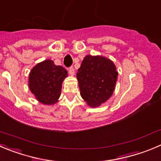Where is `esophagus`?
Returning a JSON list of instances; mask_svg holds the SVG:
<instances>
[{
	"label": "esophagus",
	"mask_w": 161,
	"mask_h": 161,
	"mask_svg": "<svg viewBox=\"0 0 161 161\" xmlns=\"http://www.w3.org/2000/svg\"><path fill=\"white\" fill-rule=\"evenodd\" d=\"M69 73L71 76H73V75L75 74V70L74 69H73V67H70V68L69 69Z\"/></svg>",
	"instance_id": "34e87169"
}]
</instances>
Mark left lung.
I'll return each mask as SVG.
<instances>
[{
    "instance_id": "1",
    "label": "left lung",
    "mask_w": 161,
    "mask_h": 161,
    "mask_svg": "<svg viewBox=\"0 0 161 161\" xmlns=\"http://www.w3.org/2000/svg\"><path fill=\"white\" fill-rule=\"evenodd\" d=\"M80 96L91 108H97L110 99L115 89L118 71L111 59L100 55H87L76 73Z\"/></svg>"
}]
</instances>
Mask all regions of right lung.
<instances>
[{"label": "right lung", "mask_w": 161, "mask_h": 161, "mask_svg": "<svg viewBox=\"0 0 161 161\" xmlns=\"http://www.w3.org/2000/svg\"><path fill=\"white\" fill-rule=\"evenodd\" d=\"M68 72L56 65L50 59L41 62L31 70L28 76L29 89L36 99L44 105H53L58 101L62 86Z\"/></svg>", "instance_id": "1"}]
</instances>
